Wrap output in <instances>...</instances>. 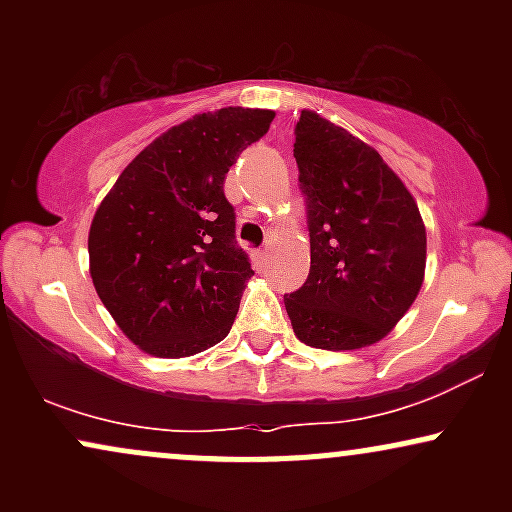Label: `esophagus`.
<instances>
[{
	"label": "esophagus",
	"mask_w": 512,
	"mask_h": 512,
	"mask_svg": "<svg viewBox=\"0 0 512 512\" xmlns=\"http://www.w3.org/2000/svg\"><path fill=\"white\" fill-rule=\"evenodd\" d=\"M252 257H255V262L260 264V267H264V264H267V260H269V252L267 250H257Z\"/></svg>",
	"instance_id": "34e87169"
}]
</instances>
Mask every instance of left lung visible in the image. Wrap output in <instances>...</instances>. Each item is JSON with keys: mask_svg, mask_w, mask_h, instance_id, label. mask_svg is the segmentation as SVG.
<instances>
[{"mask_svg": "<svg viewBox=\"0 0 512 512\" xmlns=\"http://www.w3.org/2000/svg\"><path fill=\"white\" fill-rule=\"evenodd\" d=\"M293 156L310 231V274L284 296L293 332L327 351L380 342L424 284L416 199L373 146L315 110H301Z\"/></svg>", "mask_w": 512, "mask_h": 512, "instance_id": "1", "label": "left lung"}]
</instances>
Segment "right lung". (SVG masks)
<instances>
[{"label":"right lung","mask_w":512,"mask_h":512,"mask_svg":"<svg viewBox=\"0 0 512 512\" xmlns=\"http://www.w3.org/2000/svg\"><path fill=\"white\" fill-rule=\"evenodd\" d=\"M274 110L221 108L139 151L91 221L88 269L125 337L144 354L195 356L231 332L252 274L223 195L240 151Z\"/></svg>","instance_id":"obj_1"}]
</instances>
